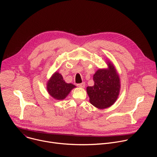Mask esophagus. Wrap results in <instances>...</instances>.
<instances>
[{"instance_id": "34e87169", "label": "esophagus", "mask_w": 157, "mask_h": 157, "mask_svg": "<svg viewBox=\"0 0 157 157\" xmlns=\"http://www.w3.org/2000/svg\"><path fill=\"white\" fill-rule=\"evenodd\" d=\"M77 86L79 87H85V82H82L81 83H79V84H78Z\"/></svg>"}]
</instances>
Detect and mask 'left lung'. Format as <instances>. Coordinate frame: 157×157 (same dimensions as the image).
I'll return each mask as SVG.
<instances>
[{"instance_id":"obj_1","label":"left lung","mask_w":157,"mask_h":157,"mask_svg":"<svg viewBox=\"0 0 157 157\" xmlns=\"http://www.w3.org/2000/svg\"><path fill=\"white\" fill-rule=\"evenodd\" d=\"M107 70H98L93 76L94 84L87 87L89 101L99 109H105L117 100L120 91V79L114 66L109 62Z\"/></svg>"}]
</instances>
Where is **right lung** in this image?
I'll return each instance as SVG.
<instances>
[{
  "label": "right lung",
  "instance_id": "add662e5",
  "mask_svg": "<svg viewBox=\"0 0 157 157\" xmlns=\"http://www.w3.org/2000/svg\"><path fill=\"white\" fill-rule=\"evenodd\" d=\"M75 87L73 84L66 83L63 80V76L59 73L56 72L47 83V91L55 99L62 100Z\"/></svg>",
  "mask_w": 157,
  "mask_h": 157
}]
</instances>
